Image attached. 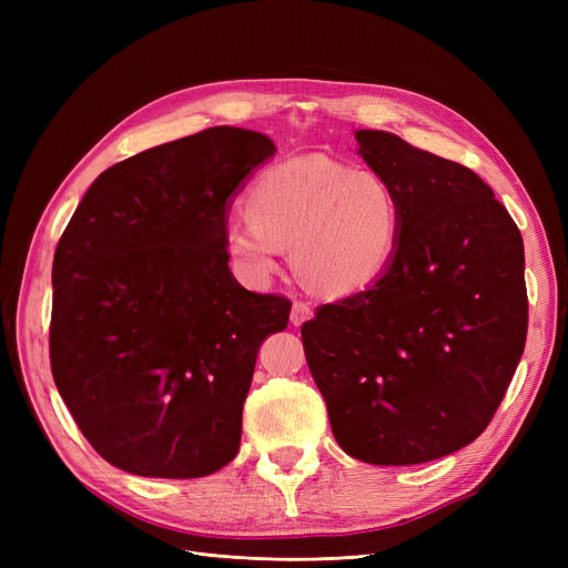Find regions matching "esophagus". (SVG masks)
Returning <instances> with one entry per match:
<instances>
[{"mask_svg": "<svg viewBox=\"0 0 568 568\" xmlns=\"http://www.w3.org/2000/svg\"><path fill=\"white\" fill-rule=\"evenodd\" d=\"M313 317V311H311V305L307 303H303V301H296L294 305H291V324H303V322H307Z\"/></svg>", "mask_w": 568, "mask_h": 568, "instance_id": "1", "label": "esophagus"}]
</instances>
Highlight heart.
Wrapping results in <instances>:
<instances>
[{"label": "heart", "mask_w": 568, "mask_h": 568, "mask_svg": "<svg viewBox=\"0 0 568 568\" xmlns=\"http://www.w3.org/2000/svg\"><path fill=\"white\" fill-rule=\"evenodd\" d=\"M248 222L225 232V251L251 282L280 270L288 253L305 288L346 298L369 288L388 270L400 239V203L372 170L303 156L274 165L244 199Z\"/></svg>", "instance_id": "b5f03b06"}]
</instances>
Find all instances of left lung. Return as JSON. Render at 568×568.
<instances>
[{
    "instance_id": "obj_1",
    "label": "left lung",
    "mask_w": 568,
    "mask_h": 568,
    "mask_svg": "<svg viewBox=\"0 0 568 568\" xmlns=\"http://www.w3.org/2000/svg\"><path fill=\"white\" fill-rule=\"evenodd\" d=\"M400 203L379 282L317 307L301 329L336 443L369 464H422L486 432L528 332L524 239L474 170L357 130Z\"/></svg>"
}]
</instances>
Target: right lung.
<instances>
[{"instance_id":"add662e5","label":"right lung","mask_w":568,"mask_h":568,"mask_svg":"<svg viewBox=\"0 0 568 568\" xmlns=\"http://www.w3.org/2000/svg\"><path fill=\"white\" fill-rule=\"evenodd\" d=\"M274 144L209 128L101 173L51 267L49 359L82 436L113 467L199 478L230 464L261 343L291 301L227 267V205Z\"/></svg>"}]
</instances>
